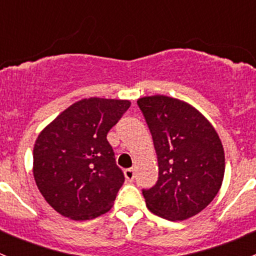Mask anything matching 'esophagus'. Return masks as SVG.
<instances>
[{"mask_svg":"<svg viewBox=\"0 0 256 256\" xmlns=\"http://www.w3.org/2000/svg\"><path fill=\"white\" fill-rule=\"evenodd\" d=\"M125 177L128 182H131V180H134V178H135V171H134L132 168L125 170Z\"/></svg>","mask_w":256,"mask_h":256,"instance_id":"esophagus-1","label":"esophagus"}]
</instances>
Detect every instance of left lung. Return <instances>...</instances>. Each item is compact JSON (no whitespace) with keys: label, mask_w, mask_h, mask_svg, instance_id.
<instances>
[{"label":"left lung","mask_w":256,"mask_h":256,"mask_svg":"<svg viewBox=\"0 0 256 256\" xmlns=\"http://www.w3.org/2000/svg\"><path fill=\"white\" fill-rule=\"evenodd\" d=\"M158 160V180L142 194L150 210L168 220L202 212L220 190L226 157L210 122L183 100L152 95L138 100Z\"/></svg>","instance_id":"8db88e82"}]
</instances>
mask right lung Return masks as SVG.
Returning <instances> with one entry per match:
<instances>
[{"instance_id":"1","label":"right lung","mask_w":256,"mask_h":256,"mask_svg":"<svg viewBox=\"0 0 256 256\" xmlns=\"http://www.w3.org/2000/svg\"><path fill=\"white\" fill-rule=\"evenodd\" d=\"M130 105L128 100L82 99L40 132L33 148V176L59 214L89 220L112 209L125 177L106 135Z\"/></svg>"}]
</instances>
